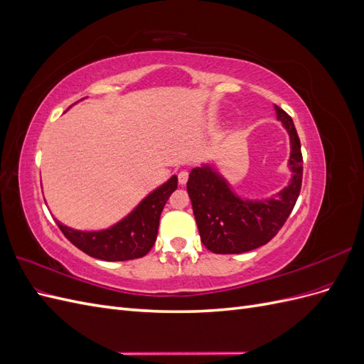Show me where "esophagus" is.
Masks as SVG:
<instances>
[{
	"mask_svg": "<svg viewBox=\"0 0 364 364\" xmlns=\"http://www.w3.org/2000/svg\"><path fill=\"white\" fill-rule=\"evenodd\" d=\"M178 181L181 185H185L186 182H188V171L186 170H182L178 173Z\"/></svg>",
	"mask_w": 364,
	"mask_h": 364,
	"instance_id": "34e87169",
	"label": "esophagus"
}]
</instances>
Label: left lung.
Here are the masks:
<instances>
[{
    "instance_id": "1",
    "label": "left lung",
    "mask_w": 364,
    "mask_h": 364,
    "mask_svg": "<svg viewBox=\"0 0 364 364\" xmlns=\"http://www.w3.org/2000/svg\"><path fill=\"white\" fill-rule=\"evenodd\" d=\"M277 109L278 119L290 135L293 178L277 199L250 202L230 191L229 185L209 167L194 168L186 182L200 240L214 253H243L267 245L287 222L302 186V153L291 117Z\"/></svg>"
}]
</instances>
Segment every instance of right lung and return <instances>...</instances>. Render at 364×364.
Masks as SVG:
<instances>
[{"label": "right lung", "instance_id": "obj_1", "mask_svg": "<svg viewBox=\"0 0 364 364\" xmlns=\"http://www.w3.org/2000/svg\"><path fill=\"white\" fill-rule=\"evenodd\" d=\"M178 188L173 178L142 200L135 211L115 226L98 232H82L58 222L62 234L86 255L105 261H127L142 258L156 241L159 217L171 193Z\"/></svg>", "mask_w": 364, "mask_h": 364}]
</instances>
